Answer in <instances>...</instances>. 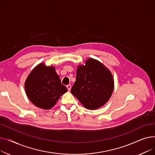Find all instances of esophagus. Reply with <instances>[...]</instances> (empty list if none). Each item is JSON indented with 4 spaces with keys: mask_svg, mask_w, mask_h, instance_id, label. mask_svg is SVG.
I'll list each match as a JSON object with an SVG mask.
<instances>
[{
    "mask_svg": "<svg viewBox=\"0 0 155 155\" xmlns=\"http://www.w3.org/2000/svg\"><path fill=\"white\" fill-rule=\"evenodd\" d=\"M67 88H68V91H70L71 90V85H67Z\"/></svg>",
    "mask_w": 155,
    "mask_h": 155,
    "instance_id": "1",
    "label": "esophagus"
}]
</instances>
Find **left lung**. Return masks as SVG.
I'll return each instance as SVG.
<instances>
[{"label": "left lung", "instance_id": "left-lung-1", "mask_svg": "<svg viewBox=\"0 0 155 155\" xmlns=\"http://www.w3.org/2000/svg\"><path fill=\"white\" fill-rule=\"evenodd\" d=\"M114 79L110 71L98 60L88 59L85 65H79L76 81L71 89L84 106L97 109L106 103L113 92Z\"/></svg>", "mask_w": 155, "mask_h": 155}]
</instances>
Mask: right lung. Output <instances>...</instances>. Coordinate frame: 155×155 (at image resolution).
<instances>
[{
	"label": "right lung",
	"instance_id": "right-lung-1",
	"mask_svg": "<svg viewBox=\"0 0 155 155\" xmlns=\"http://www.w3.org/2000/svg\"><path fill=\"white\" fill-rule=\"evenodd\" d=\"M26 93L31 102L38 107L50 109L60 97L67 92L61 84L54 67L40 63L32 70L25 82Z\"/></svg>",
	"mask_w": 155,
	"mask_h": 155
}]
</instances>
